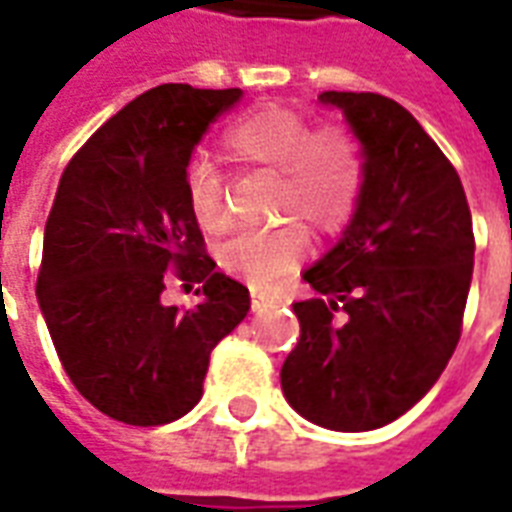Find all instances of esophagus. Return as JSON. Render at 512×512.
<instances>
[{
	"mask_svg": "<svg viewBox=\"0 0 512 512\" xmlns=\"http://www.w3.org/2000/svg\"><path fill=\"white\" fill-rule=\"evenodd\" d=\"M266 307H274V299H268L266 293H257V290H252V310L260 312V310H266Z\"/></svg>",
	"mask_w": 512,
	"mask_h": 512,
	"instance_id": "1",
	"label": "esophagus"
}]
</instances>
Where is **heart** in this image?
<instances>
[{"label": "heart", "instance_id": "heart-1", "mask_svg": "<svg viewBox=\"0 0 512 512\" xmlns=\"http://www.w3.org/2000/svg\"><path fill=\"white\" fill-rule=\"evenodd\" d=\"M224 156L244 169L277 175L274 213L288 219L271 230H244L219 246L227 274L255 290L279 288L310 249L307 227L323 235L343 233L365 194L367 164L359 136L340 123L312 126L299 109L260 104L224 128ZM191 219L205 233L230 224L227 178L208 158H194L183 172Z\"/></svg>", "mask_w": 512, "mask_h": 512}]
</instances>
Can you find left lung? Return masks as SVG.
Masks as SVG:
<instances>
[{"instance_id":"8db88e82","label":"left lung","mask_w":512,"mask_h":512,"mask_svg":"<svg viewBox=\"0 0 512 512\" xmlns=\"http://www.w3.org/2000/svg\"><path fill=\"white\" fill-rule=\"evenodd\" d=\"M362 142L365 194L340 244L304 274L299 343L282 392L329 430H376L436 384L461 340L472 211L461 178L414 115L378 93H329Z\"/></svg>"}]
</instances>
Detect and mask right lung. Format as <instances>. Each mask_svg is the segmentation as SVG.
Returning <instances> with one entry per match:
<instances>
[{
	"label": "right lung",
	"instance_id": "add662e5",
	"mask_svg": "<svg viewBox=\"0 0 512 512\" xmlns=\"http://www.w3.org/2000/svg\"><path fill=\"white\" fill-rule=\"evenodd\" d=\"M241 90L161 84L106 120L62 172L38 301L65 373L101 414L153 428L202 397L211 351L249 312L191 219L183 172ZM169 276L200 284L191 311L160 301Z\"/></svg>",
	"mask_w": 512,
	"mask_h": 512
}]
</instances>
